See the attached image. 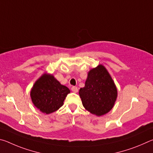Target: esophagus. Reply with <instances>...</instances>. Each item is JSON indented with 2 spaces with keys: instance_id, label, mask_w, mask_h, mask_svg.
I'll return each instance as SVG.
<instances>
[{
  "instance_id": "esophagus-1",
  "label": "esophagus",
  "mask_w": 153,
  "mask_h": 153,
  "mask_svg": "<svg viewBox=\"0 0 153 153\" xmlns=\"http://www.w3.org/2000/svg\"><path fill=\"white\" fill-rule=\"evenodd\" d=\"M71 90H72V92L76 93V92H77V91H78V89H77V88L76 86H72Z\"/></svg>"
}]
</instances>
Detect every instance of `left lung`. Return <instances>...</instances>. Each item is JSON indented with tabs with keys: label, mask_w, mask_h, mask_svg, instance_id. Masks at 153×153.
<instances>
[{
	"label": "left lung",
	"mask_w": 153,
	"mask_h": 153,
	"mask_svg": "<svg viewBox=\"0 0 153 153\" xmlns=\"http://www.w3.org/2000/svg\"><path fill=\"white\" fill-rule=\"evenodd\" d=\"M84 107L97 116L112 109L117 97V90L107 69L99 65L90 69L85 86L79 91Z\"/></svg>",
	"instance_id": "left-lung-1"
}]
</instances>
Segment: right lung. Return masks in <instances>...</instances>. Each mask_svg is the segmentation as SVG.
<instances>
[{"label": "right lung", "mask_w": 153, "mask_h": 153, "mask_svg": "<svg viewBox=\"0 0 153 153\" xmlns=\"http://www.w3.org/2000/svg\"><path fill=\"white\" fill-rule=\"evenodd\" d=\"M70 90L60 84L53 75L44 74L36 80L30 92L32 101L41 112L50 114L63 105Z\"/></svg>", "instance_id": "obj_1"}]
</instances>
